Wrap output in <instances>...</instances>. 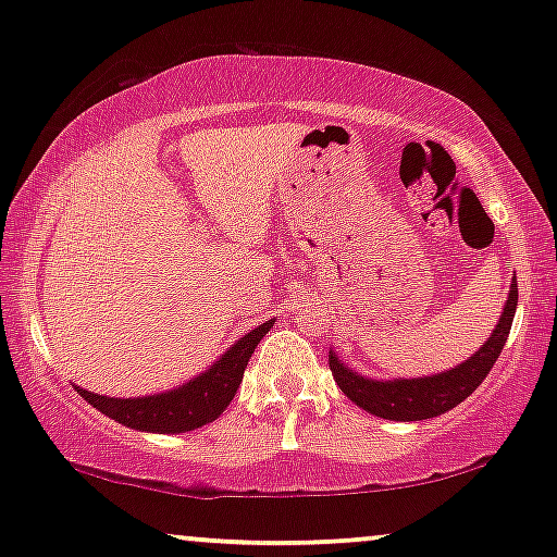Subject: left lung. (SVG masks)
Listing matches in <instances>:
<instances>
[{
	"instance_id": "1",
	"label": "left lung",
	"mask_w": 557,
	"mask_h": 557,
	"mask_svg": "<svg viewBox=\"0 0 557 557\" xmlns=\"http://www.w3.org/2000/svg\"><path fill=\"white\" fill-rule=\"evenodd\" d=\"M515 309L517 278H512V286H509L507 307L502 311L499 324L492 332V337L484 342L482 349L471 360L461 362L454 370L441 372V375L380 383V380H368L352 370H347L330 352V370L334 375V383L339 385V391L355 406H360L362 410H368V413L377 418H387V421H425V418H436L459 406L461 400H467L482 385V380L490 375L502 347H505L507 334L512 330Z\"/></svg>"
}]
</instances>
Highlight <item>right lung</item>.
<instances>
[{"label": "right lung", "mask_w": 557, "mask_h": 557, "mask_svg": "<svg viewBox=\"0 0 557 557\" xmlns=\"http://www.w3.org/2000/svg\"><path fill=\"white\" fill-rule=\"evenodd\" d=\"M273 326V319L256 326L246 337H240L220 360L200 377L189 380L187 385L172 393L147 395V398H106V395L88 393L75 387L83 400H88L103 416L113 418L121 425L151 433H185L215 421L231 406L235 391L240 387L243 372L248 368L250 355L256 352L258 342Z\"/></svg>", "instance_id": "add662e5"}]
</instances>
